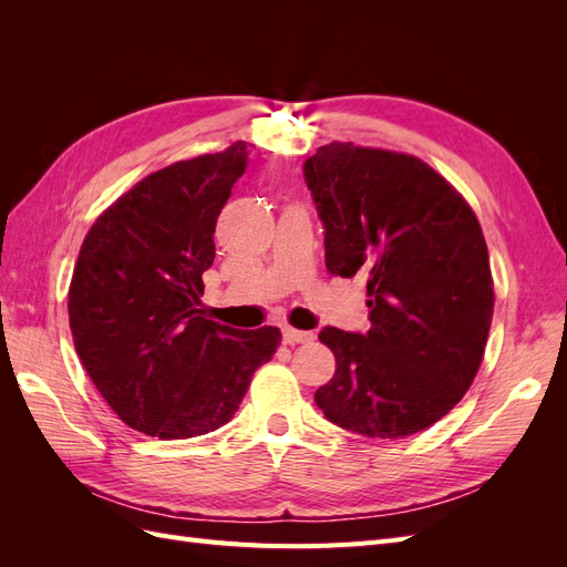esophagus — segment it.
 <instances>
[{
  "label": "esophagus",
  "mask_w": 567,
  "mask_h": 567,
  "mask_svg": "<svg viewBox=\"0 0 567 567\" xmlns=\"http://www.w3.org/2000/svg\"><path fill=\"white\" fill-rule=\"evenodd\" d=\"M312 340H315L312 331H298V329H290V326L284 329V342H288V346H296V342H312Z\"/></svg>",
  "instance_id": "1"
}]
</instances>
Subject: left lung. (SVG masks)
<instances>
[{"instance_id":"left-lung-1","label":"left lung","mask_w":567,"mask_h":567,"mask_svg":"<svg viewBox=\"0 0 567 567\" xmlns=\"http://www.w3.org/2000/svg\"><path fill=\"white\" fill-rule=\"evenodd\" d=\"M326 269L367 279L371 329L323 326L333 379L315 392L331 423L398 440L447 416L471 388L494 312L489 255L471 205L431 165L352 142L302 165Z\"/></svg>"}]
</instances>
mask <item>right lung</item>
Wrapping results in <instances>:
<instances>
[{"instance_id": "add662e5", "label": "right lung", "mask_w": 567, "mask_h": 567, "mask_svg": "<svg viewBox=\"0 0 567 567\" xmlns=\"http://www.w3.org/2000/svg\"><path fill=\"white\" fill-rule=\"evenodd\" d=\"M246 165V142L167 165L101 213L80 248L68 290L78 357L115 414L151 437L229 423L279 348L274 326L238 331L200 310L217 217Z\"/></svg>"}]
</instances>
